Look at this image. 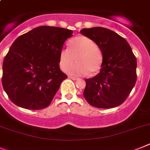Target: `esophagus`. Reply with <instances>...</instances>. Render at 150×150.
<instances>
[{
    "mask_svg": "<svg viewBox=\"0 0 150 150\" xmlns=\"http://www.w3.org/2000/svg\"><path fill=\"white\" fill-rule=\"evenodd\" d=\"M69 78H70V79H72V80H74V81H76V80H78V79H78V78H76V77L70 76Z\"/></svg>",
    "mask_w": 150,
    "mask_h": 150,
    "instance_id": "1",
    "label": "esophagus"
}]
</instances>
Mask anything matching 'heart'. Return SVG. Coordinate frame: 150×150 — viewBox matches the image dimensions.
<instances>
[{
    "label": "heart",
    "mask_w": 150,
    "mask_h": 150,
    "mask_svg": "<svg viewBox=\"0 0 150 150\" xmlns=\"http://www.w3.org/2000/svg\"><path fill=\"white\" fill-rule=\"evenodd\" d=\"M75 57L78 62L71 67ZM59 59L62 71L68 69L69 75L81 76L89 71L92 75L97 73L102 67L103 56L93 40L85 36H79L69 43V49L63 48L60 50Z\"/></svg>",
    "instance_id": "obj_1"
}]
</instances>
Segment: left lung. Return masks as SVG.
<instances>
[{
    "label": "left lung",
    "mask_w": 150,
    "mask_h": 150,
    "mask_svg": "<svg viewBox=\"0 0 150 150\" xmlns=\"http://www.w3.org/2000/svg\"><path fill=\"white\" fill-rule=\"evenodd\" d=\"M81 33L93 40L103 56L100 73L85 80L84 98L94 107L119 106L137 81V59L131 46L125 39L106 28H83Z\"/></svg>",
    "instance_id": "1"
}]
</instances>
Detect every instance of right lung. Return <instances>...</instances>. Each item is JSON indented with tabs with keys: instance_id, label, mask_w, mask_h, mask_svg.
<instances>
[{
	"instance_id": "1",
	"label": "right lung",
	"mask_w": 150,
	"mask_h": 150,
	"mask_svg": "<svg viewBox=\"0 0 150 150\" xmlns=\"http://www.w3.org/2000/svg\"><path fill=\"white\" fill-rule=\"evenodd\" d=\"M72 33L39 26L16 39L4 59L2 77L4 89L14 104L33 110L50 105L67 79L59 68V52Z\"/></svg>"
}]
</instances>
